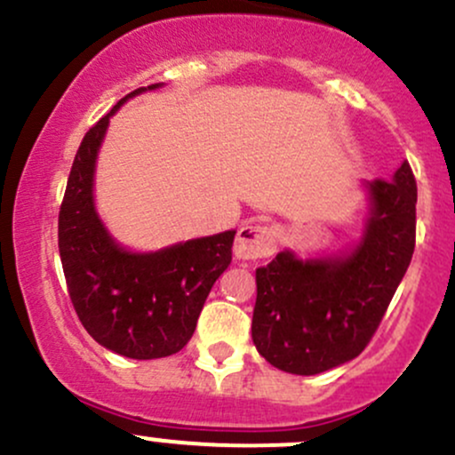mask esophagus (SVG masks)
<instances>
[{
    "instance_id": "esophagus-1",
    "label": "esophagus",
    "mask_w": 455,
    "mask_h": 455,
    "mask_svg": "<svg viewBox=\"0 0 455 455\" xmlns=\"http://www.w3.org/2000/svg\"><path fill=\"white\" fill-rule=\"evenodd\" d=\"M278 243V231L269 224L248 222L242 224L235 239V257L239 259H266L274 254Z\"/></svg>"
}]
</instances>
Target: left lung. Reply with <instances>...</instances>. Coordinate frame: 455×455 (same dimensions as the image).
Instances as JSON below:
<instances>
[{
	"label": "left lung",
	"mask_w": 455,
	"mask_h": 455,
	"mask_svg": "<svg viewBox=\"0 0 455 455\" xmlns=\"http://www.w3.org/2000/svg\"><path fill=\"white\" fill-rule=\"evenodd\" d=\"M363 242L341 259L276 254L257 269L252 341L276 369L315 376L363 352L380 326L414 252L417 181L403 162L376 179Z\"/></svg>",
	"instance_id": "left-lung-1"
}]
</instances>
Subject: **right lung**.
<instances>
[{
  "mask_svg": "<svg viewBox=\"0 0 455 455\" xmlns=\"http://www.w3.org/2000/svg\"><path fill=\"white\" fill-rule=\"evenodd\" d=\"M124 99L88 129L75 155L60 204L58 246L68 296L90 337L121 356L151 361L177 354L192 339L213 283L231 263L235 231L148 254L114 243L94 212L92 177L109 116Z\"/></svg>",
  "mask_w": 455,
  "mask_h": 455,
  "instance_id": "1",
  "label": "right lung"
}]
</instances>
